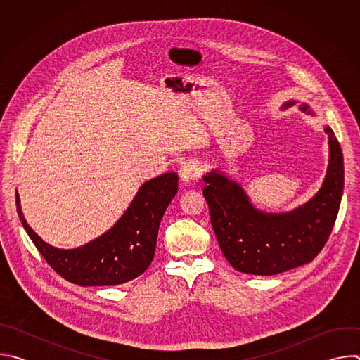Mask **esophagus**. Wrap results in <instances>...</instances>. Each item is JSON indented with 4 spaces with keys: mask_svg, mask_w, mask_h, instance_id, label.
Returning a JSON list of instances; mask_svg holds the SVG:
<instances>
[{
    "mask_svg": "<svg viewBox=\"0 0 360 360\" xmlns=\"http://www.w3.org/2000/svg\"><path fill=\"white\" fill-rule=\"evenodd\" d=\"M199 175H200V169H199V167H198L195 162H192V161L184 162V165L179 168V178H181V181L185 182V184H189V182H192V181H196V179L199 178Z\"/></svg>",
    "mask_w": 360,
    "mask_h": 360,
    "instance_id": "obj_1",
    "label": "esophagus"
}]
</instances>
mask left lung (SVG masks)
<instances>
[{
  "label": "left lung",
  "instance_id": "8db88e82",
  "mask_svg": "<svg viewBox=\"0 0 360 360\" xmlns=\"http://www.w3.org/2000/svg\"><path fill=\"white\" fill-rule=\"evenodd\" d=\"M292 102L285 104V108ZM307 107L303 105L302 111ZM329 167L323 186L303 207L289 214L255 210L242 188L211 172L203 176V196L210 205L211 224L228 262L239 272L269 276L309 264L326 245L343 192V155L332 128Z\"/></svg>",
  "mask_w": 360,
  "mask_h": 360
}]
</instances>
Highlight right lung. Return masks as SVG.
Masks as SVG:
<instances>
[{
    "label": "right lung",
    "instance_id": "obj_1",
    "mask_svg": "<svg viewBox=\"0 0 360 360\" xmlns=\"http://www.w3.org/2000/svg\"><path fill=\"white\" fill-rule=\"evenodd\" d=\"M178 192V175L162 174L145 182L122 218L102 236L77 249L45 243L27 224L17 193V211L28 236L46 264L79 286H114L143 274L155 255L161 219Z\"/></svg>",
    "mask_w": 360,
    "mask_h": 360
}]
</instances>
